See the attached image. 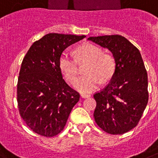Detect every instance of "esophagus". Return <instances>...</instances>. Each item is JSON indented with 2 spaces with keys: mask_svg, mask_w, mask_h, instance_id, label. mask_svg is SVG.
Returning <instances> with one entry per match:
<instances>
[{
  "mask_svg": "<svg viewBox=\"0 0 158 158\" xmlns=\"http://www.w3.org/2000/svg\"><path fill=\"white\" fill-rule=\"evenodd\" d=\"M81 97L83 98H88V97H90L91 95L90 94H84V93H82Z\"/></svg>",
  "mask_w": 158,
  "mask_h": 158,
  "instance_id": "esophagus-1",
  "label": "esophagus"
}]
</instances>
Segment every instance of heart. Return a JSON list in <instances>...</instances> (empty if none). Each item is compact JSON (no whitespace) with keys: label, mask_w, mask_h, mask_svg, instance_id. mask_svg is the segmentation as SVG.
<instances>
[{"label":"heart","mask_w":158,"mask_h":158,"mask_svg":"<svg viewBox=\"0 0 158 158\" xmlns=\"http://www.w3.org/2000/svg\"><path fill=\"white\" fill-rule=\"evenodd\" d=\"M80 61H88L87 75L79 77L74 83V88L82 93H88L99 88L102 81L110 80L115 71V61L111 55L104 54L99 46L86 43L77 49ZM59 66L67 81L72 83L79 74L78 60L68 52H63L59 58Z\"/></svg>","instance_id":"heart-1"}]
</instances>
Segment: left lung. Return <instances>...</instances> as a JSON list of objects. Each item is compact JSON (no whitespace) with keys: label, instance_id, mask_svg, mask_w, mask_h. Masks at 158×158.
<instances>
[{"label":"left lung","instance_id":"obj_1","mask_svg":"<svg viewBox=\"0 0 158 158\" xmlns=\"http://www.w3.org/2000/svg\"><path fill=\"white\" fill-rule=\"evenodd\" d=\"M108 48L115 61L110 82L94 94V118L106 132L122 135L136 127L148 101V75L139 49L119 35L89 37Z\"/></svg>","mask_w":158,"mask_h":158}]
</instances>
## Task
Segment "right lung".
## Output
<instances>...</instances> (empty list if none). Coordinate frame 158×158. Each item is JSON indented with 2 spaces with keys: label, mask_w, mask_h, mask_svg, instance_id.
Here are the masks:
<instances>
[{
  "label": "right lung",
  "mask_w": 158,
  "mask_h": 158,
  "mask_svg": "<svg viewBox=\"0 0 158 158\" xmlns=\"http://www.w3.org/2000/svg\"><path fill=\"white\" fill-rule=\"evenodd\" d=\"M85 35L49 33L34 42L21 65L17 85L19 114L35 133L52 137L64 129L79 93L62 78L59 58Z\"/></svg>",
  "instance_id": "right-lung-1"
}]
</instances>
